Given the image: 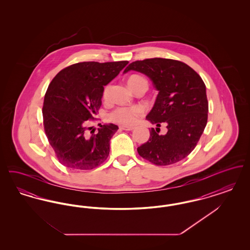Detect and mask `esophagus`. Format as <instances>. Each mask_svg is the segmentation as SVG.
Wrapping results in <instances>:
<instances>
[{"label": "esophagus", "instance_id": "1", "mask_svg": "<svg viewBox=\"0 0 250 250\" xmlns=\"http://www.w3.org/2000/svg\"><path fill=\"white\" fill-rule=\"evenodd\" d=\"M119 128L121 130L131 131L134 129V126H129V125H120Z\"/></svg>", "mask_w": 250, "mask_h": 250}]
</instances>
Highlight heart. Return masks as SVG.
Returning a JSON list of instances; mask_svg holds the SVG:
<instances>
[{
	"label": "heart",
	"mask_w": 250,
	"mask_h": 250,
	"mask_svg": "<svg viewBox=\"0 0 250 250\" xmlns=\"http://www.w3.org/2000/svg\"><path fill=\"white\" fill-rule=\"evenodd\" d=\"M127 83L131 89L139 84H145L148 87V82L141 75H132L129 77ZM111 85L107 84L103 90V98L107 99L110 95ZM143 114V109L139 106L132 107H118L108 113V120L121 125H133L137 122L140 116Z\"/></svg>",
	"instance_id": "b5f03b06"
}]
</instances>
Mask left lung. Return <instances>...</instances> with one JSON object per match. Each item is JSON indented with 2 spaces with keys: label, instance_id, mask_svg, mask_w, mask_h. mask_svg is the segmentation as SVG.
<instances>
[{
  "label": "left lung",
  "instance_id": "8db88e82",
  "mask_svg": "<svg viewBox=\"0 0 250 250\" xmlns=\"http://www.w3.org/2000/svg\"><path fill=\"white\" fill-rule=\"evenodd\" d=\"M135 70L148 76L159 92L146 119L157 128L150 130L147 143L138 147L143 158L157 166L177 163L199 143L208 119L206 88L201 76L177 60L151 58L136 61L124 73ZM165 124L168 131L159 134Z\"/></svg>",
  "mask_w": 250,
  "mask_h": 250
}]
</instances>
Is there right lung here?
<instances>
[{
    "label": "right lung",
    "mask_w": 250,
    "mask_h": 250,
    "mask_svg": "<svg viewBox=\"0 0 250 250\" xmlns=\"http://www.w3.org/2000/svg\"><path fill=\"white\" fill-rule=\"evenodd\" d=\"M128 63L120 62H83L69 65L53 78L42 108L48 143L60 163L75 170L100 166L109 154V141L118 126L100 125L88 136V121L95 120L101 107L104 86Z\"/></svg>",
    "instance_id": "obj_1"
}]
</instances>
